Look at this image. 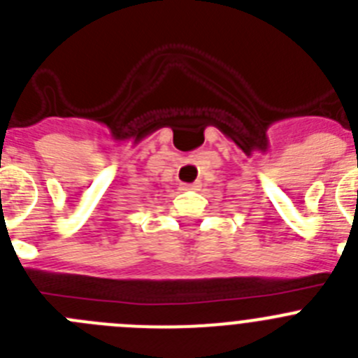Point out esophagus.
I'll return each mask as SVG.
<instances>
[{
  "label": "esophagus",
  "instance_id": "esophagus-1",
  "mask_svg": "<svg viewBox=\"0 0 358 358\" xmlns=\"http://www.w3.org/2000/svg\"><path fill=\"white\" fill-rule=\"evenodd\" d=\"M201 188V182H181V189H199Z\"/></svg>",
  "mask_w": 358,
  "mask_h": 358
}]
</instances>
